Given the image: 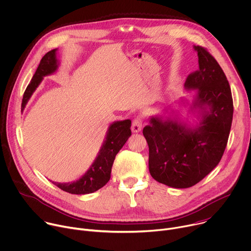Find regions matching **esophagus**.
Here are the masks:
<instances>
[{
    "label": "esophagus",
    "instance_id": "1",
    "mask_svg": "<svg viewBox=\"0 0 251 251\" xmlns=\"http://www.w3.org/2000/svg\"><path fill=\"white\" fill-rule=\"evenodd\" d=\"M142 122H143L142 116H138L133 120L132 125H131L132 132H139L142 129Z\"/></svg>",
    "mask_w": 251,
    "mask_h": 251
}]
</instances>
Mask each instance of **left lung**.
I'll return each instance as SVG.
<instances>
[{
	"mask_svg": "<svg viewBox=\"0 0 251 251\" xmlns=\"http://www.w3.org/2000/svg\"><path fill=\"white\" fill-rule=\"evenodd\" d=\"M194 50L199 70L188 76L184 87L197 90L190 113L198 122H184L172 112L151 117L142 131L149 147L150 175L177 189L196 185L219 164L233 115L231 91L223 69L204 47L194 45Z\"/></svg>",
	"mask_w": 251,
	"mask_h": 251,
	"instance_id": "1",
	"label": "left lung"
}]
</instances>
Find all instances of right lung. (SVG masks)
Here are the masks:
<instances>
[{"instance_id":"1","label":"right lung","mask_w":251,"mask_h":251,"mask_svg":"<svg viewBox=\"0 0 251 251\" xmlns=\"http://www.w3.org/2000/svg\"><path fill=\"white\" fill-rule=\"evenodd\" d=\"M56 52L57 48L47 52L40 60V63L30 83L25 91L22 103V112L25 110L28 100L41 83L43 77L51 75L57 71L59 60ZM130 126V120L118 121L111 124L105 140L101 148H100V151L87 172L81 178L73 182L58 183L52 181V183L61 190L76 195L90 194L104 187L111 178L112 166L116 155L131 135Z\"/></svg>"}]
</instances>
